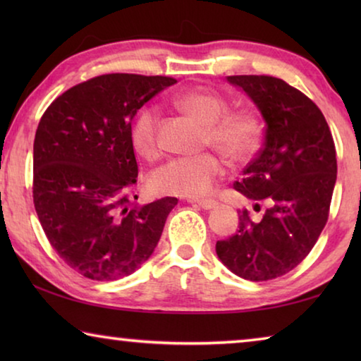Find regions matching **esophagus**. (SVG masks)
I'll return each instance as SVG.
<instances>
[{"label":"esophagus","instance_id":"obj_1","mask_svg":"<svg viewBox=\"0 0 361 361\" xmlns=\"http://www.w3.org/2000/svg\"><path fill=\"white\" fill-rule=\"evenodd\" d=\"M189 202H191V204H195V205H199V207H200V209H204V210H212V209H215V207L218 205V202H216V200H212V199L189 200Z\"/></svg>","mask_w":361,"mask_h":361}]
</instances>
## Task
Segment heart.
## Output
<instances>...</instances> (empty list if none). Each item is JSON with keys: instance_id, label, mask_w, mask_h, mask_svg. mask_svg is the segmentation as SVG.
<instances>
[{"instance_id": "obj_1", "label": "heart", "mask_w": 361, "mask_h": 361, "mask_svg": "<svg viewBox=\"0 0 361 361\" xmlns=\"http://www.w3.org/2000/svg\"><path fill=\"white\" fill-rule=\"evenodd\" d=\"M175 106L205 124V143L216 148L232 162H247L258 152L264 126L252 109H229L221 94L213 90H188L173 97ZM135 151L145 159H154L159 145V109L145 106L130 127ZM223 175V162L213 152L191 157H175L149 176V186L159 194L181 197H204Z\"/></svg>"}]
</instances>
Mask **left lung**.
<instances>
[{"mask_svg": "<svg viewBox=\"0 0 361 361\" xmlns=\"http://www.w3.org/2000/svg\"><path fill=\"white\" fill-rule=\"evenodd\" d=\"M245 92L266 122L262 149L234 189L267 207L259 219L245 209L239 231L216 242V255L235 276L264 282L302 262L328 221L338 173L331 130L320 108L283 79L228 76Z\"/></svg>", "mask_w": 361, "mask_h": 361, "instance_id": "left-lung-1", "label": "left lung"}]
</instances>
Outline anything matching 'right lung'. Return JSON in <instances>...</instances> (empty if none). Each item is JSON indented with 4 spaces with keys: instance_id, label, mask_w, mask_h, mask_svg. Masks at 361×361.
I'll return each mask as SVG.
<instances>
[{
    "instance_id": "obj_1",
    "label": "right lung",
    "mask_w": 361,
    "mask_h": 361,
    "mask_svg": "<svg viewBox=\"0 0 361 361\" xmlns=\"http://www.w3.org/2000/svg\"><path fill=\"white\" fill-rule=\"evenodd\" d=\"M176 79L111 73L73 85L42 114L33 204L49 243L90 280L130 276L154 252L176 197L135 207L132 119ZM137 199V195H135Z\"/></svg>"
}]
</instances>
